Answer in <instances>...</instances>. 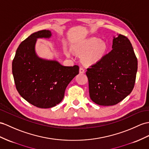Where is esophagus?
Returning a JSON list of instances; mask_svg holds the SVG:
<instances>
[{"label": "esophagus", "mask_w": 149, "mask_h": 149, "mask_svg": "<svg viewBox=\"0 0 149 149\" xmlns=\"http://www.w3.org/2000/svg\"><path fill=\"white\" fill-rule=\"evenodd\" d=\"M85 72V69L83 67L79 68V73H84Z\"/></svg>", "instance_id": "1"}]
</instances>
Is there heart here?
I'll list each match as a JSON object with an SVG mask.
<instances>
[{
	"label": "heart",
	"instance_id": "b5f03b06",
	"mask_svg": "<svg viewBox=\"0 0 149 149\" xmlns=\"http://www.w3.org/2000/svg\"><path fill=\"white\" fill-rule=\"evenodd\" d=\"M75 49L79 54H84L83 59L85 63L92 64L102 59L106 52L107 46L106 43L101 42L99 38L92 37L79 43Z\"/></svg>",
	"mask_w": 149,
	"mask_h": 149
}]
</instances>
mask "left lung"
Masks as SVG:
<instances>
[{
	"label": "left lung",
	"mask_w": 149,
	"mask_h": 149,
	"mask_svg": "<svg viewBox=\"0 0 149 149\" xmlns=\"http://www.w3.org/2000/svg\"><path fill=\"white\" fill-rule=\"evenodd\" d=\"M112 50L87 68L90 97L100 106H114L132 92L138 68L137 58L129 39L114 37Z\"/></svg>",
	"instance_id": "1"
}]
</instances>
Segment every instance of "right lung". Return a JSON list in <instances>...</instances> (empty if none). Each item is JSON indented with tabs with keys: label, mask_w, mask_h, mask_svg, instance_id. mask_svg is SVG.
<instances>
[{
	"label": "right lung",
	"mask_w": 149,
	"mask_h": 149,
	"mask_svg": "<svg viewBox=\"0 0 149 149\" xmlns=\"http://www.w3.org/2000/svg\"><path fill=\"white\" fill-rule=\"evenodd\" d=\"M49 30L33 33L21 43L12 64L16 88L19 95L39 108L56 106L63 99L69 83L79 73V66H64L56 61L37 56L35 45L38 38H50Z\"/></svg>",
	"instance_id": "obj_1"
}]
</instances>
